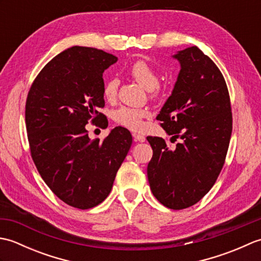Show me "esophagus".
Masks as SVG:
<instances>
[{"mask_svg": "<svg viewBox=\"0 0 261 261\" xmlns=\"http://www.w3.org/2000/svg\"><path fill=\"white\" fill-rule=\"evenodd\" d=\"M132 137H134V140L136 142H138V141H139V142H145L146 141V138L145 137L141 136V135H138V134H136V132H135V134H132Z\"/></svg>", "mask_w": 261, "mask_h": 261, "instance_id": "34e87169", "label": "esophagus"}]
</instances>
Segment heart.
<instances>
[{
  "label": "heart",
  "mask_w": 261,
  "mask_h": 261,
  "mask_svg": "<svg viewBox=\"0 0 261 261\" xmlns=\"http://www.w3.org/2000/svg\"><path fill=\"white\" fill-rule=\"evenodd\" d=\"M129 74L132 79L139 83L146 90L150 93L151 97H157L160 94L159 87V75L146 60H137L129 69ZM119 82L116 80H110L103 87V96L109 102H113L118 96ZM151 116L149 109H137L130 107H121L115 110L113 113V119L116 123L127 127L130 130L138 131L142 129L143 120Z\"/></svg>",
  "instance_id": "heart-1"
}]
</instances>
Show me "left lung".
<instances>
[{
	"label": "left lung",
	"mask_w": 261,
	"mask_h": 261,
	"mask_svg": "<svg viewBox=\"0 0 261 261\" xmlns=\"http://www.w3.org/2000/svg\"><path fill=\"white\" fill-rule=\"evenodd\" d=\"M180 70L171 95L157 116L170 140L148 137L152 158L147 174L153 196L173 210L196 204L220 174L228 152L232 113L224 77L196 46L173 56Z\"/></svg>",
	"instance_id": "8db88e82"
}]
</instances>
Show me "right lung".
<instances>
[{
    "label": "right lung",
    "instance_id": "1",
    "mask_svg": "<svg viewBox=\"0 0 261 261\" xmlns=\"http://www.w3.org/2000/svg\"><path fill=\"white\" fill-rule=\"evenodd\" d=\"M113 55L74 46L54 57L33 81L25 103L31 157L53 193L70 206H96L112 190L131 147L129 130L116 126L103 141L91 140L85 125L102 120L103 73ZM99 126L108 127L105 120Z\"/></svg>",
    "mask_w": 261,
    "mask_h": 261
}]
</instances>
